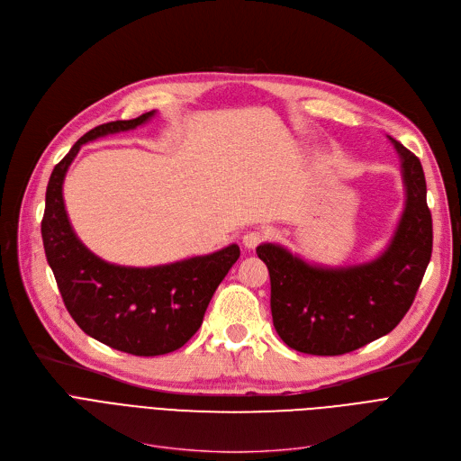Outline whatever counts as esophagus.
<instances>
[{"label":"esophagus","instance_id":"34e87169","mask_svg":"<svg viewBox=\"0 0 461 461\" xmlns=\"http://www.w3.org/2000/svg\"><path fill=\"white\" fill-rule=\"evenodd\" d=\"M265 239H267V233H263V231H249L243 237V245H245V249L254 250L259 243H263Z\"/></svg>","mask_w":461,"mask_h":461}]
</instances>
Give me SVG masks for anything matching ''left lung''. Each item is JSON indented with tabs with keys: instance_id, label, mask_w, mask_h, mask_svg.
<instances>
[{
	"instance_id": "8db88e82",
	"label": "left lung",
	"mask_w": 461,
	"mask_h": 461,
	"mask_svg": "<svg viewBox=\"0 0 461 461\" xmlns=\"http://www.w3.org/2000/svg\"><path fill=\"white\" fill-rule=\"evenodd\" d=\"M402 160L405 207L386 249L346 267L313 265L273 243L256 249L271 276L278 336L308 355H344L389 334L415 301L431 258V214L420 160L389 136Z\"/></svg>"
}]
</instances>
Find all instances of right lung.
<instances>
[{"instance_id": "obj_1", "label": "right lung", "mask_w": 461, "mask_h": 461, "mask_svg": "<svg viewBox=\"0 0 461 461\" xmlns=\"http://www.w3.org/2000/svg\"><path fill=\"white\" fill-rule=\"evenodd\" d=\"M153 115L155 110L99 125L72 145L48 181L41 224L46 259L72 320L95 340L138 357L183 348L200 329L218 284L240 256L239 247L230 245L157 267H123L95 256L72 230L63 202V181L82 145L136 129Z\"/></svg>"}]
</instances>
